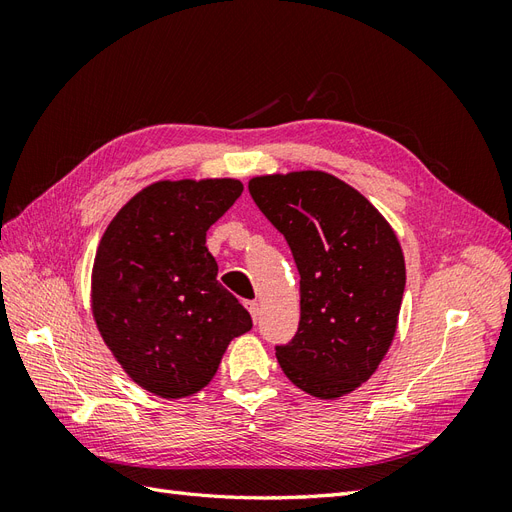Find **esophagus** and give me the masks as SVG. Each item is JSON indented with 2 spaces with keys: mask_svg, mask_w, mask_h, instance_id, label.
Returning <instances> with one entry per match:
<instances>
[{
  "mask_svg": "<svg viewBox=\"0 0 512 512\" xmlns=\"http://www.w3.org/2000/svg\"><path fill=\"white\" fill-rule=\"evenodd\" d=\"M245 307L250 309V314H252V320L256 322L258 320V303L256 301H245Z\"/></svg>",
  "mask_w": 512,
  "mask_h": 512,
  "instance_id": "1",
  "label": "esophagus"
}]
</instances>
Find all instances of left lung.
<instances>
[{"label": "left lung", "instance_id": "1", "mask_svg": "<svg viewBox=\"0 0 512 512\" xmlns=\"http://www.w3.org/2000/svg\"><path fill=\"white\" fill-rule=\"evenodd\" d=\"M250 194L301 275L299 329L275 356L292 384L342 397L374 374L397 329L406 265L369 200L320 170L256 177Z\"/></svg>", "mask_w": 512, "mask_h": 512}]
</instances>
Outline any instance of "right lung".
I'll list each match as a JSON object with an SVG mask.
<instances>
[{"instance_id":"obj_1","label":"right lung","mask_w":512,"mask_h":512,"mask_svg":"<svg viewBox=\"0 0 512 512\" xmlns=\"http://www.w3.org/2000/svg\"><path fill=\"white\" fill-rule=\"evenodd\" d=\"M241 192L237 179L153 183L104 232L91 280L96 324L145 391L168 399L200 391L230 339L252 329L205 245Z\"/></svg>"}]
</instances>
